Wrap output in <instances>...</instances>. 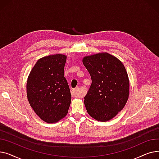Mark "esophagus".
I'll list each match as a JSON object with an SVG mask.
<instances>
[{
    "mask_svg": "<svg viewBox=\"0 0 159 159\" xmlns=\"http://www.w3.org/2000/svg\"><path fill=\"white\" fill-rule=\"evenodd\" d=\"M71 95L73 97H80L79 93L78 92V88H75V89H71Z\"/></svg>",
    "mask_w": 159,
    "mask_h": 159,
    "instance_id": "esophagus-1",
    "label": "esophagus"
}]
</instances>
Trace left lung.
<instances>
[{
	"label": "left lung",
	"instance_id": "obj_1",
	"mask_svg": "<svg viewBox=\"0 0 159 159\" xmlns=\"http://www.w3.org/2000/svg\"><path fill=\"white\" fill-rule=\"evenodd\" d=\"M82 62L92 80L84 97L86 110L98 121L110 120L128 101L129 81L126 68L117 58L106 52L86 56Z\"/></svg>",
	"mask_w": 159,
	"mask_h": 159
}]
</instances>
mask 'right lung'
Masks as SVG:
<instances>
[{"label":"right lung","mask_w":159,"mask_h":159,"mask_svg":"<svg viewBox=\"0 0 159 159\" xmlns=\"http://www.w3.org/2000/svg\"><path fill=\"white\" fill-rule=\"evenodd\" d=\"M67 56L54 54L40 58L30 71L26 84L31 107L47 123H55L68 114L71 95L64 76Z\"/></svg>","instance_id":"add662e5"}]
</instances>
